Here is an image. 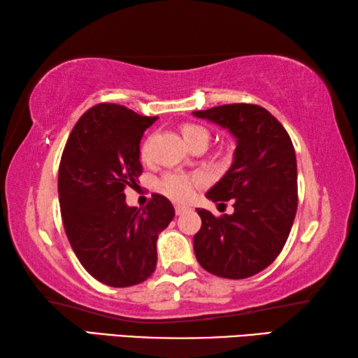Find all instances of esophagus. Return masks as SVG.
Segmentation results:
<instances>
[{"label": "esophagus", "instance_id": "esophagus-1", "mask_svg": "<svg viewBox=\"0 0 358 358\" xmlns=\"http://www.w3.org/2000/svg\"><path fill=\"white\" fill-rule=\"evenodd\" d=\"M191 208L189 207H187V205H175V213H177L178 216L180 215H185L186 213V211H189Z\"/></svg>", "mask_w": 358, "mask_h": 358}]
</instances>
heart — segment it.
Here are the masks:
<instances>
[{
	"instance_id": "b5f03b06",
	"label": "heart",
	"mask_w": 358,
	"mask_h": 358,
	"mask_svg": "<svg viewBox=\"0 0 358 358\" xmlns=\"http://www.w3.org/2000/svg\"><path fill=\"white\" fill-rule=\"evenodd\" d=\"M181 136L186 141V143L191 145L197 142H208L210 132L203 128V126L186 123L181 126ZM143 157L147 156V147L142 150ZM202 177L201 175H189V173H181V172H173L166 175L164 178L161 180V189L164 191L169 197L175 199V201H187V199L192 197L194 189L196 186L201 183Z\"/></svg>"
}]
</instances>
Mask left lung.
<instances>
[{
    "mask_svg": "<svg viewBox=\"0 0 358 358\" xmlns=\"http://www.w3.org/2000/svg\"><path fill=\"white\" fill-rule=\"evenodd\" d=\"M227 129L237 141L229 171L208 189L213 202H234L216 217L197 208L202 227L194 252L210 273L243 280L266 268L286 245L299 203L296 159L287 131L254 104H226L192 112Z\"/></svg>",
    "mask_w": 358,
    "mask_h": 358,
    "instance_id": "left-lung-1",
    "label": "left lung"
}]
</instances>
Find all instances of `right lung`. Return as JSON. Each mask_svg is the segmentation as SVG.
<instances>
[{
  "label": "right lung",
  "instance_id": "right-lung-1",
  "mask_svg": "<svg viewBox=\"0 0 358 358\" xmlns=\"http://www.w3.org/2000/svg\"><path fill=\"white\" fill-rule=\"evenodd\" d=\"M156 120L124 106H94L77 121L59 162L58 197L69 243L83 268L112 287L151 276L157 235L175 216L161 194L142 211L126 203L124 187L142 173V136Z\"/></svg>",
  "mask_w": 358,
  "mask_h": 358
}]
</instances>
